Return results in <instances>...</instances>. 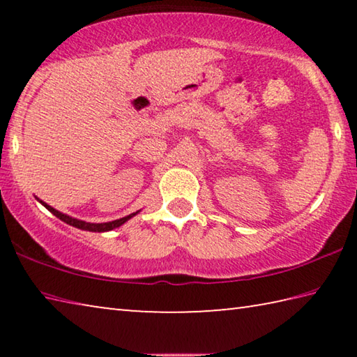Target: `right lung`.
<instances>
[{"mask_svg":"<svg viewBox=\"0 0 357 357\" xmlns=\"http://www.w3.org/2000/svg\"><path fill=\"white\" fill-rule=\"evenodd\" d=\"M40 203L44 204V206H45L48 211H50V213H52L53 215H56L59 220L69 223V225L75 227V228L88 229V231H98V233H100V231H110V229H113V228H118V227L123 225L124 222H128L132 215L137 214V213H134V214H130V215H128V217H123V219H118V220H113V222H107V223H89V222H83V220L72 219V217L66 215V214H63V213H59V211L53 209L52 206H48L47 203H44V202H40Z\"/></svg>","mask_w":357,"mask_h":357,"instance_id":"add662e5","label":"right lung"}]
</instances>
